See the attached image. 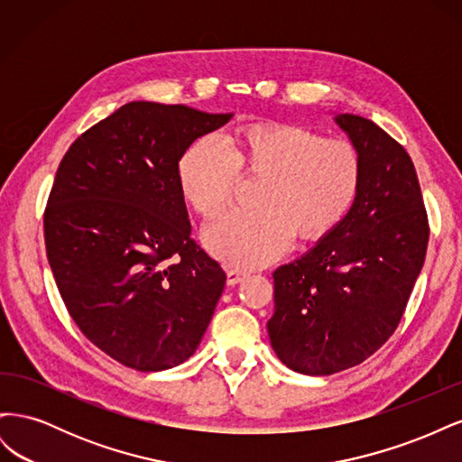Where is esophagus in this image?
<instances>
[{"instance_id":"34e87169","label":"esophagus","mask_w":462,"mask_h":462,"mask_svg":"<svg viewBox=\"0 0 462 462\" xmlns=\"http://www.w3.org/2000/svg\"><path fill=\"white\" fill-rule=\"evenodd\" d=\"M226 273H227V285L241 283L243 279L246 277V273H245V272H239V270H227Z\"/></svg>"}]
</instances>
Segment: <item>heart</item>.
I'll use <instances>...</instances> for the list:
<instances>
[{"label":"heart","instance_id":"heart-1","mask_svg":"<svg viewBox=\"0 0 462 462\" xmlns=\"http://www.w3.org/2000/svg\"><path fill=\"white\" fill-rule=\"evenodd\" d=\"M241 173L262 175L256 208H239L209 223V253L236 268L282 256L292 236L312 243L337 229L360 197L365 158L346 138H326L297 123L256 121L235 133L233 146L202 134L180 153L179 190L202 217L226 208Z\"/></svg>","mask_w":462,"mask_h":462}]
</instances>
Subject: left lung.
Segmentation results:
<instances>
[{
	"label": "left lung",
	"instance_id": "left-lung-1",
	"mask_svg": "<svg viewBox=\"0 0 462 462\" xmlns=\"http://www.w3.org/2000/svg\"><path fill=\"white\" fill-rule=\"evenodd\" d=\"M365 158L360 197L310 253L273 272L268 333L291 370L329 375L365 362L407 309L430 239L414 163L370 119L335 117Z\"/></svg>",
	"mask_w": 462,
	"mask_h": 462
}]
</instances>
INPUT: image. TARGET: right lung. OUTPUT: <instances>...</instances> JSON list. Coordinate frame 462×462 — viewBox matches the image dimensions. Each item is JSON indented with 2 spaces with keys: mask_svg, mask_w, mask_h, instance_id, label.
Listing matches in <instances>:
<instances>
[{
  "mask_svg": "<svg viewBox=\"0 0 462 462\" xmlns=\"http://www.w3.org/2000/svg\"><path fill=\"white\" fill-rule=\"evenodd\" d=\"M231 114L131 102L69 146L44 212L55 285L79 329L119 365L158 372L202 339L226 272L190 236L180 153Z\"/></svg>",
  "mask_w": 462,
  "mask_h": 462,
  "instance_id": "right-lung-1",
  "label": "right lung"
}]
</instances>
